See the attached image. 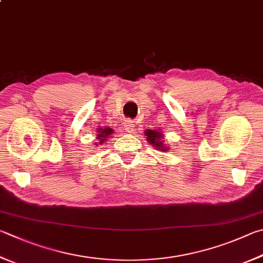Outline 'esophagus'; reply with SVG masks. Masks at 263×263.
Listing matches in <instances>:
<instances>
[{"mask_svg": "<svg viewBox=\"0 0 263 263\" xmlns=\"http://www.w3.org/2000/svg\"><path fill=\"white\" fill-rule=\"evenodd\" d=\"M125 130L130 133H133V131H135V124H133L132 121L125 122Z\"/></svg>", "mask_w": 263, "mask_h": 263, "instance_id": "esophagus-1", "label": "esophagus"}]
</instances>
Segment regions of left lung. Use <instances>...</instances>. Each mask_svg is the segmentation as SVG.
I'll list each match as a JSON object with an SVG mask.
<instances>
[{
	"label": "left lung",
	"instance_id": "1",
	"mask_svg": "<svg viewBox=\"0 0 263 263\" xmlns=\"http://www.w3.org/2000/svg\"><path fill=\"white\" fill-rule=\"evenodd\" d=\"M145 135L147 136L146 138H147L148 142H149V145L154 146L156 149H160L162 152L168 151V147H165L163 145V140H162L163 135H162L161 132H157V131H154V130H146Z\"/></svg>",
	"mask_w": 263,
	"mask_h": 263
}]
</instances>
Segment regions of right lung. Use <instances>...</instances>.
I'll list each match as a JSON object with an SVG mask.
<instances>
[{
    "label": "right lung",
    "instance_id": "obj_1",
    "mask_svg": "<svg viewBox=\"0 0 263 263\" xmlns=\"http://www.w3.org/2000/svg\"><path fill=\"white\" fill-rule=\"evenodd\" d=\"M114 132L112 128L110 127H100L99 131H98V135H97V139L99 141V145H102L104 141L108 140V138L111 136V133Z\"/></svg>",
    "mask_w": 263,
    "mask_h": 263
}]
</instances>
